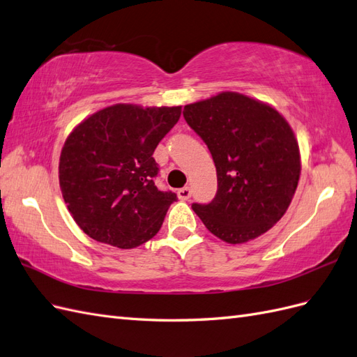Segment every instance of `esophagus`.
Here are the masks:
<instances>
[{
	"instance_id": "esophagus-1",
	"label": "esophagus",
	"mask_w": 357,
	"mask_h": 357,
	"mask_svg": "<svg viewBox=\"0 0 357 357\" xmlns=\"http://www.w3.org/2000/svg\"><path fill=\"white\" fill-rule=\"evenodd\" d=\"M177 195H178V198L181 201H188L190 198V195H192V190L189 188H181V189H178Z\"/></svg>"
}]
</instances>
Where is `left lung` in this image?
Instances as JSON below:
<instances>
[{"label": "left lung", "instance_id": "left-lung-1", "mask_svg": "<svg viewBox=\"0 0 357 357\" xmlns=\"http://www.w3.org/2000/svg\"><path fill=\"white\" fill-rule=\"evenodd\" d=\"M188 125L207 144L218 171L210 204H193L211 234L228 244L257 238L283 218L301 176L299 146L274 107L238 92L185 105Z\"/></svg>", "mask_w": 357, "mask_h": 357}]
</instances>
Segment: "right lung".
<instances>
[{
  "label": "right lung",
  "mask_w": 357,
  "mask_h": 357,
  "mask_svg": "<svg viewBox=\"0 0 357 357\" xmlns=\"http://www.w3.org/2000/svg\"><path fill=\"white\" fill-rule=\"evenodd\" d=\"M180 114L181 105L114 104L73 129L59 158V186L86 235L134 248L158 234L177 195L156 188L153 152Z\"/></svg>",
  "instance_id": "obj_1"
}]
</instances>
